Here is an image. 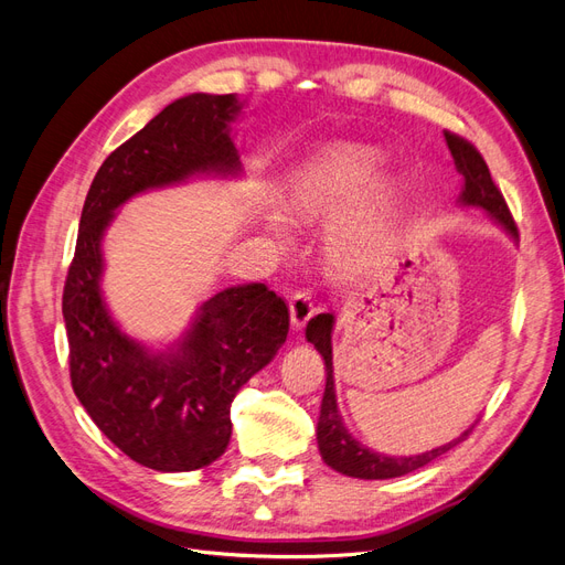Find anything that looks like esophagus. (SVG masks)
<instances>
[{
    "label": "esophagus",
    "instance_id": "esophagus-1",
    "mask_svg": "<svg viewBox=\"0 0 565 565\" xmlns=\"http://www.w3.org/2000/svg\"><path fill=\"white\" fill-rule=\"evenodd\" d=\"M316 313L313 301L309 292H295L292 299H289V320H292V328L301 330L306 322L311 320V316Z\"/></svg>",
    "mask_w": 565,
    "mask_h": 565
}]
</instances>
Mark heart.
<instances>
[{
    "instance_id": "b5f03b06",
    "label": "heart",
    "mask_w": 565,
    "mask_h": 565,
    "mask_svg": "<svg viewBox=\"0 0 565 565\" xmlns=\"http://www.w3.org/2000/svg\"><path fill=\"white\" fill-rule=\"evenodd\" d=\"M380 167L382 158L365 146L341 143L318 152L292 177L295 214L299 218L337 214L365 191V185L380 174ZM393 212H396V188L382 183L339 224L334 245L341 259L361 264L374 256ZM278 231H282L280 224Z\"/></svg>"
}]
</instances>
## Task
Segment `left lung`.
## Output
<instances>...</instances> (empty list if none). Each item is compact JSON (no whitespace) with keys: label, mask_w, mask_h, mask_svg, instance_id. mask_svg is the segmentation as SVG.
Masks as SVG:
<instances>
[{"label":"left lung","mask_w":565,"mask_h":565,"mask_svg":"<svg viewBox=\"0 0 565 565\" xmlns=\"http://www.w3.org/2000/svg\"><path fill=\"white\" fill-rule=\"evenodd\" d=\"M446 141L452 152L457 172L461 174V179H465L459 202L465 204V207L486 210L490 218L498 221L511 237H519L516 221L511 216L500 188L494 185L481 152H478L467 139H461V136L450 131H446ZM332 328H334L332 313H320L306 324V339H309L318 349V353L324 361V372H328V382H324L322 405H320V419H318V448L324 465L344 476L365 478V481H384V478H396V476H405L409 471L422 469L424 465H429L431 459L448 452L450 448L457 446V443H461L469 436L473 426L459 438L446 443V446L434 448L422 455H413V457H388L361 446V443L349 434L344 422H341L339 407H337L334 367H332Z\"/></svg>","instance_id":"8db88e82"}]
</instances>
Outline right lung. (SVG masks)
Instances as JSON below:
<instances>
[{"label": "right lung", "mask_w": 565, "mask_h": 565, "mask_svg": "<svg viewBox=\"0 0 565 565\" xmlns=\"http://www.w3.org/2000/svg\"><path fill=\"white\" fill-rule=\"evenodd\" d=\"M241 108L233 94L183 96L110 152L84 200L63 287L75 396L119 450L156 471L202 469L226 452L235 393L285 344L289 311L264 282L228 287L174 347L150 351L106 309L100 241L134 195L195 174H241L231 139Z\"/></svg>", "instance_id": "1"}]
</instances>
